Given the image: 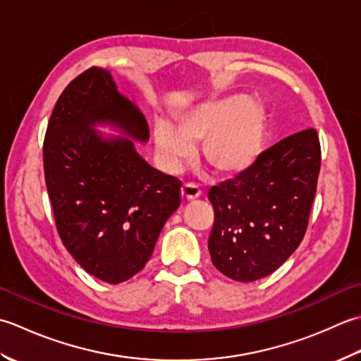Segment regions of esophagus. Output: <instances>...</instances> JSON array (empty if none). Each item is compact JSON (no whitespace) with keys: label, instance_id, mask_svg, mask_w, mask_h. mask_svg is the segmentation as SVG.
Returning a JSON list of instances; mask_svg holds the SVG:
<instances>
[{"label":"esophagus","instance_id":"1","mask_svg":"<svg viewBox=\"0 0 361 361\" xmlns=\"http://www.w3.org/2000/svg\"><path fill=\"white\" fill-rule=\"evenodd\" d=\"M201 193H202V190L200 188V185H197V183H195V182H188V183H185V185L182 187V190H180V195H182V200L183 201H195V200H197V197L201 196Z\"/></svg>","mask_w":361,"mask_h":361}]
</instances>
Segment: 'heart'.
Returning a JSON list of instances; mask_svg holds the SVG:
<instances>
[{"label": "heart", "instance_id": "1", "mask_svg": "<svg viewBox=\"0 0 361 361\" xmlns=\"http://www.w3.org/2000/svg\"><path fill=\"white\" fill-rule=\"evenodd\" d=\"M268 130L267 109L243 94L205 101L178 115L176 128L160 121L154 128L156 152L166 171H178L202 143V160L219 178L251 168L263 151Z\"/></svg>", "mask_w": 361, "mask_h": 361}]
</instances>
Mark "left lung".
I'll use <instances>...</instances> for the list:
<instances>
[{
  "instance_id": "left-lung-1",
  "label": "left lung",
  "mask_w": 361,
  "mask_h": 361,
  "mask_svg": "<svg viewBox=\"0 0 361 361\" xmlns=\"http://www.w3.org/2000/svg\"><path fill=\"white\" fill-rule=\"evenodd\" d=\"M319 168V137L310 128L281 140L237 178L210 188L215 221L209 251L219 273L254 282L296 251L307 232Z\"/></svg>"
}]
</instances>
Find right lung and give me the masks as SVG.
Returning a JSON list of instances; mask_svg holds the SVG:
<instances>
[{"instance_id": "right-lung-1", "label": "right lung", "mask_w": 361, "mask_h": 361, "mask_svg": "<svg viewBox=\"0 0 361 361\" xmlns=\"http://www.w3.org/2000/svg\"><path fill=\"white\" fill-rule=\"evenodd\" d=\"M109 123L146 142L143 114L90 67L65 87L43 140V170L63 246L88 274L121 283L145 268L161 227L180 205L182 182L138 156L129 138H104Z\"/></svg>"}]
</instances>
